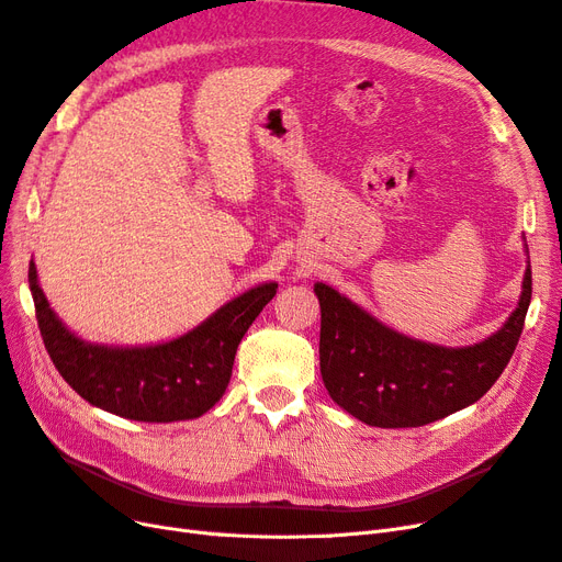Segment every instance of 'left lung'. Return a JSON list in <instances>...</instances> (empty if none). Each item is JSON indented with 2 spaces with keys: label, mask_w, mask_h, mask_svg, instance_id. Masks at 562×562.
<instances>
[{
  "label": "left lung",
  "mask_w": 562,
  "mask_h": 562,
  "mask_svg": "<svg viewBox=\"0 0 562 562\" xmlns=\"http://www.w3.org/2000/svg\"><path fill=\"white\" fill-rule=\"evenodd\" d=\"M321 304V375L330 398L370 427L405 429L448 417L499 380L520 339L532 300V271L504 328L485 342L448 349L398 335L326 283Z\"/></svg>",
  "instance_id": "left-lung-1"
}]
</instances>
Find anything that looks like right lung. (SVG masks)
<instances>
[{
    "label": "right lung",
    "instance_id": "obj_1",
    "mask_svg": "<svg viewBox=\"0 0 562 562\" xmlns=\"http://www.w3.org/2000/svg\"><path fill=\"white\" fill-rule=\"evenodd\" d=\"M27 279L44 347L63 380L91 405L138 422H178L209 413L229 384L241 337L279 288H250L166 345L119 349L81 342L63 326L37 283L35 262Z\"/></svg>",
    "mask_w": 562,
    "mask_h": 562
}]
</instances>
